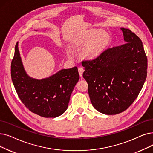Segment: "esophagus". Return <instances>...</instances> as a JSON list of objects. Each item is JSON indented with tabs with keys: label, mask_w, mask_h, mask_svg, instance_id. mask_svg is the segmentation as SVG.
<instances>
[{
	"label": "esophagus",
	"mask_w": 153,
	"mask_h": 153,
	"mask_svg": "<svg viewBox=\"0 0 153 153\" xmlns=\"http://www.w3.org/2000/svg\"><path fill=\"white\" fill-rule=\"evenodd\" d=\"M78 71H79V76H80V77H82V74L83 72L84 71V69L82 67H80L78 68Z\"/></svg>",
	"instance_id": "1"
}]
</instances>
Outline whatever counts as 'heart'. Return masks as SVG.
<instances>
[{"mask_svg":"<svg viewBox=\"0 0 153 153\" xmlns=\"http://www.w3.org/2000/svg\"><path fill=\"white\" fill-rule=\"evenodd\" d=\"M111 42V36L105 30L92 29L85 32L79 43L85 45L82 51V56L88 59H95L100 55Z\"/></svg>","mask_w":153,"mask_h":153,"instance_id":"obj_1","label":"heart"}]
</instances>
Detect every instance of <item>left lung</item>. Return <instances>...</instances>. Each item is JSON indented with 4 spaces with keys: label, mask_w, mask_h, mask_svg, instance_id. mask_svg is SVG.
Masks as SVG:
<instances>
[{
    "label": "left lung",
    "mask_w": 153,
    "mask_h": 153,
    "mask_svg": "<svg viewBox=\"0 0 153 153\" xmlns=\"http://www.w3.org/2000/svg\"><path fill=\"white\" fill-rule=\"evenodd\" d=\"M125 44L105 50L93 60L83 61V77L91 102L97 111L114 115L134 101L147 76L148 59L141 40L121 28Z\"/></svg>",
    "instance_id": "left-lung-1"
}]
</instances>
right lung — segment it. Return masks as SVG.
<instances>
[{
  "label": "right lung",
  "instance_id": "obj_1",
  "mask_svg": "<svg viewBox=\"0 0 153 153\" xmlns=\"http://www.w3.org/2000/svg\"><path fill=\"white\" fill-rule=\"evenodd\" d=\"M11 77L18 96L26 108L40 116L56 117L68 109L79 75L76 66L61 69L41 80L30 77L24 68L17 42L11 63Z\"/></svg>",
  "mask_w": 153,
  "mask_h": 153
}]
</instances>
